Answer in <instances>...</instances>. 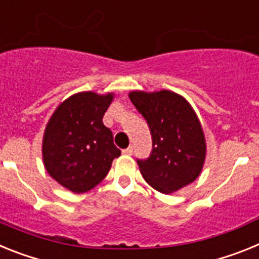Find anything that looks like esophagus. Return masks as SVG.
<instances>
[{
  "mask_svg": "<svg viewBox=\"0 0 259 259\" xmlns=\"http://www.w3.org/2000/svg\"><path fill=\"white\" fill-rule=\"evenodd\" d=\"M132 152H134V146H128L127 149L123 150V154H125V155H131V154H132Z\"/></svg>",
  "mask_w": 259,
  "mask_h": 259,
  "instance_id": "34e87169",
  "label": "esophagus"
}]
</instances>
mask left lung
Segmentation results:
<instances>
[{"instance_id":"obj_1","label":"left lung","mask_w":259,"mask_h":259,"mask_svg":"<svg viewBox=\"0 0 259 259\" xmlns=\"http://www.w3.org/2000/svg\"><path fill=\"white\" fill-rule=\"evenodd\" d=\"M128 96L152 134V153L146 159H137L146 183L168 194L194 182L202 170L206 144L188 101L171 91H135Z\"/></svg>"}]
</instances>
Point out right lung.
I'll return each mask as SVG.
<instances>
[{"label": "right lung", "instance_id": "right-lung-1", "mask_svg": "<svg viewBox=\"0 0 259 259\" xmlns=\"http://www.w3.org/2000/svg\"><path fill=\"white\" fill-rule=\"evenodd\" d=\"M113 93L81 92L56 109L42 139L44 166L53 179L74 193H84L105 179L120 150L102 123Z\"/></svg>", "mask_w": 259, "mask_h": 259}]
</instances>
